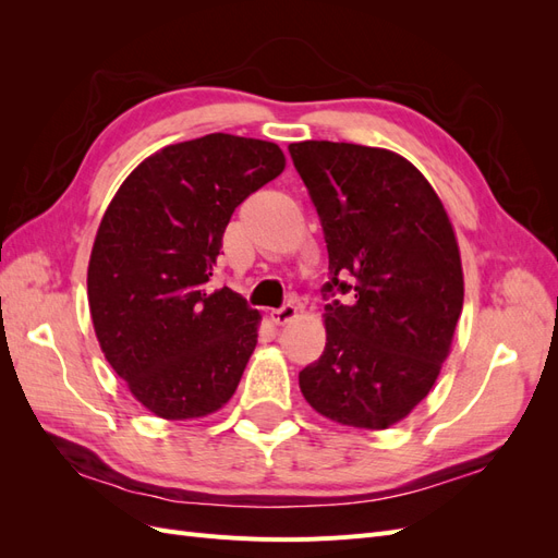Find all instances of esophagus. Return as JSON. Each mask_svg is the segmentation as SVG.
<instances>
[{
  "mask_svg": "<svg viewBox=\"0 0 558 558\" xmlns=\"http://www.w3.org/2000/svg\"><path fill=\"white\" fill-rule=\"evenodd\" d=\"M269 316H272L275 324L283 326V324H289V320H293V318L298 316V307L293 305V302H286L283 307H279V310H272V312H269Z\"/></svg>",
  "mask_w": 558,
  "mask_h": 558,
  "instance_id": "obj_1",
  "label": "esophagus"
}]
</instances>
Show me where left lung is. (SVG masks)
Segmentation results:
<instances>
[{
  "instance_id": "8db88e82",
  "label": "left lung",
  "mask_w": 558,
  "mask_h": 558,
  "mask_svg": "<svg viewBox=\"0 0 558 558\" xmlns=\"http://www.w3.org/2000/svg\"><path fill=\"white\" fill-rule=\"evenodd\" d=\"M324 226L330 281L351 305H326V349L300 391L335 424L396 426L428 396L463 310L453 226L428 179L386 148L289 146Z\"/></svg>"
}]
</instances>
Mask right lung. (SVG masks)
<instances>
[{
    "label": "right lung",
    "mask_w": 558,
    "mask_h": 558,
    "mask_svg": "<svg viewBox=\"0 0 558 558\" xmlns=\"http://www.w3.org/2000/svg\"><path fill=\"white\" fill-rule=\"evenodd\" d=\"M283 167L277 144L214 132L156 150L109 202L88 263L93 328L156 416H207L238 391L260 314L209 279L232 211Z\"/></svg>",
    "instance_id": "obj_1"
}]
</instances>
